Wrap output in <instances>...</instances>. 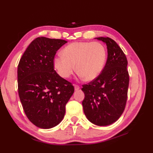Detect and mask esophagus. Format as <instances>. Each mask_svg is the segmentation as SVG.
<instances>
[{"label": "esophagus", "instance_id": "obj_1", "mask_svg": "<svg viewBox=\"0 0 153 153\" xmlns=\"http://www.w3.org/2000/svg\"><path fill=\"white\" fill-rule=\"evenodd\" d=\"M74 87H75V91H78V90L80 89V87L78 86V85H74Z\"/></svg>", "mask_w": 153, "mask_h": 153}]
</instances>
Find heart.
<instances>
[{
  "label": "heart",
  "mask_w": 153,
  "mask_h": 153,
  "mask_svg": "<svg viewBox=\"0 0 153 153\" xmlns=\"http://www.w3.org/2000/svg\"><path fill=\"white\" fill-rule=\"evenodd\" d=\"M62 53L53 59V66L64 78L73 75L76 65L80 77L93 80L103 71L106 60V48L99 42H74L64 47Z\"/></svg>",
  "instance_id": "1"
}]
</instances>
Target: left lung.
Wrapping results in <instances>:
<instances>
[{
  "label": "left lung",
  "mask_w": 153,
  "mask_h": 153,
  "mask_svg": "<svg viewBox=\"0 0 153 153\" xmlns=\"http://www.w3.org/2000/svg\"><path fill=\"white\" fill-rule=\"evenodd\" d=\"M106 43L108 57L100 75L82 85L85 98L83 109L90 122L108 126L121 117L126 106L129 86L128 61L115 41L108 37L96 38Z\"/></svg>",
  "instance_id": "8db88e82"
}]
</instances>
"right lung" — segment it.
Instances as JSON below:
<instances>
[{"label":"right lung","instance_id":"add662e5","mask_svg":"<svg viewBox=\"0 0 153 153\" xmlns=\"http://www.w3.org/2000/svg\"><path fill=\"white\" fill-rule=\"evenodd\" d=\"M63 39L39 37L31 42L18 66V89L23 108L37 127L50 129L62 121L66 105L73 95L71 83L54 69L57 51Z\"/></svg>","mask_w":153,"mask_h":153}]
</instances>
